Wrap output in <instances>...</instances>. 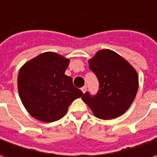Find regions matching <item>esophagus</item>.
<instances>
[{
    "label": "esophagus",
    "instance_id": "34e87169",
    "mask_svg": "<svg viewBox=\"0 0 157 157\" xmlns=\"http://www.w3.org/2000/svg\"><path fill=\"white\" fill-rule=\"evenodd\" d=\"M86 87H87V86H86V85H85V86H83L82 87V93H83V94H84V93H85V92L86 91Z\"/></svg>",
    "mask_w": 157,
    "mask_h": 157
}]
</instances>
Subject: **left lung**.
<instances>
[{"mask_svg":"<svg viewBox=\"0 0 157 157\" xmlns=\"http://www.w3.org/2000/svg\"><path fill=\"white\" fill-rule=\"evenodd\" d=\"M89 68L97 76L99 87L95 95L89 92L83 101L100 119L109 120L121 116L134 100L139 78L132 66L117 52L104 49L89 60Z\"/></svg>","mask_w":157,"mask_h":157,"instance_id":"1","label":"left lung"}]
</instances>
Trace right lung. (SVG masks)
I'll list each match as a JSON object with an SVG mask.
<instances>
[{
    "mask_svg": "<svg viewBox=\"0 0 157 157\" xmlns=\"http://www.w3.org/2000/svg\"><path fill=\"white\" fill-rule=\"evenodd\" d=\"M70 59L55 52L41 53L23 65L17 88L23 105L36 119L52 122L61 119L68 107L83 93L64 75Z\"/></svg>",
    "mask_w": 157,
    "mask_h": 157,
    "instance_id": "1",
    "label": "right lung"
}]
</instances>
